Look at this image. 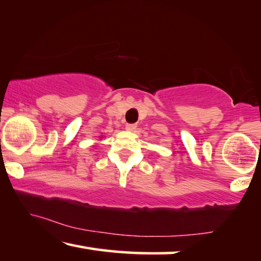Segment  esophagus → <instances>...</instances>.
I'll return each mask as SVG.
<instances>
[{"label":"esophagus","mask_w":261,"mask_h":261,"mask_svg":"<svg viewBox=\"0 0 261 261\" xmlns=\"http://www.w3.org/2000/svg\"><path fill=\"white\" fill-rule=\"evenodd\" d=\"M136 126L135 123H127L126 125V129H128V130H130V132H134L135 129H136Z\"/></svg>","instance_id":"34e87169"}]
</instances>
